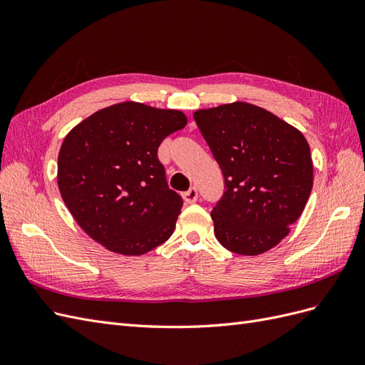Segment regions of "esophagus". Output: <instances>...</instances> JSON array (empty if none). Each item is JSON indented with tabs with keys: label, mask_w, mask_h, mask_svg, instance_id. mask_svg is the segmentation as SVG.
Returning a JSON list of instances; mask_svg holds the SVG:
<instances>
[{
	"label": "esophagus",
	"mask_w": 365,
	"mask_h": 365,
	"mask_svg": "<svg viewBox=\"0 0 365 365\" xmlns=\"http://www.w3.org/2000/svg\"><path fill=\"white\" fill-rule=\"evenodd\" d=\"M182 200L185 201V204L196 202V200H197V190L195 189V187H190L189 190L182 193Z\"/></svg>",
	"instance_id": "esophagus-1"
}]
</instances>
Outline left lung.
<instances>
[{
  "label": "left lung",
  "instance_id": "obj_1",
  "mask_svg": "<svg viewBox=\"0 0 365 365\" xmlns=\"http://www.w3.org/2000/svg\"><path fill=\"white\" fill-rule=\"evenodd\" d=\"M193 118L224 175L225 192L212 210L220 245L242 256L271 250L289 233L312 190L306 138L244 102L200 109Z\"/></svg>",
  "mask_w": 365,
  "mask_h": 365
}]
</instances>
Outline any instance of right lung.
<instances>
[{
    "mask_svg": "<svg viewBox=\"0 0 365 365\" xmlns=\"http://www.w3.org/2000/svg\"><path fill=\"white\" fill-rule=\"evenodd\" d=\"M185 123L175 109L125 102L101 109L65 137L58 184L86 235L126 256L172 236L182 200L169 189L158 148Z\"/></svg>",
    "mask_w": 365,
    "mask_h": 365,
    "instance_id": "right-lung-1",
    "label": "right lung"
}]
</instances>
